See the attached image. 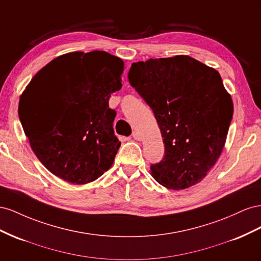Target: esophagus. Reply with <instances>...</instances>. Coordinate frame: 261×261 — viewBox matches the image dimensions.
<instances>
[{
	"instance_id": "1",
	"label": "esophagus",
	"mask_w": 261,
	"mask_h": 261,
	"mask_svg": "<svg viewBox=\"0 0 261 261\" xmlns=\"http://www.w3.org/2000/svg\"><path fill=\"white\" fill-rule=\"evenodd\" d=\"M132 138L135 139V140H137V141H140L141 139H142V137H141V135H140V133H139L138 131H133V133H132Z\"/></svg>"
}]
</instances>
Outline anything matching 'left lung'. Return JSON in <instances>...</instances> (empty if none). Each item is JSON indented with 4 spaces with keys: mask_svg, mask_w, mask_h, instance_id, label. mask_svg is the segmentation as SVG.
Returning a JSON list of instances; mask_svg holds the SVG:
<instances>
[{
    "mask_svg": "<svg viewBox=\"0 0 261 261\" xmlns=\"http://www.w3.org/2000/svg\"><path fill=\"white\" fill-rule=\"evenodd\" d=\"M132 87L153 110L165 155L151 165L164 187L200 182L217 163L233 117V101L220 73L189 56L132 63Z\"/></svg>",
    "mask_w": 261,
    "mask_h": 261,
    "instance_id": "8db88e82",
    "label": "left lung"
}]
</instances>
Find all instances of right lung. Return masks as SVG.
I'll return each mask as SVG.
<instances>
[{"label":"right lung","mask_w":261,"mask_h":261,"mask_svg":"<svg viewBox=\"0 0 261 261\" xmlns=\"http://www.w3.org/2000/svg\"><path fill=\"white\" fill-rule=\"evenodd\" d=\"M123 61L105 51L56 58L20 95L18 116L32 150L49 172L71 184L94 181L120 147L109 97L121 88Z\"/></svg>","instance_id":"obj_1"}]
</instances>
